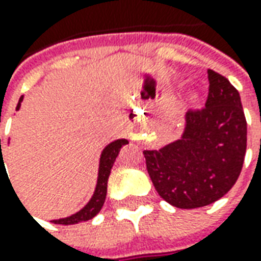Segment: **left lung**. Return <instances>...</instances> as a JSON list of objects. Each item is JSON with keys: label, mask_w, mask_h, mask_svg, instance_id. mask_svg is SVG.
<instances>
[{"label": "left lung", "mask_w": 261, "mask_h": 261, "mask_svg": "<svg viewBox=\"0 0 261 261\" xmlns=\"http://www.w3.org/2000/svg\"><path fill=\"white\" fill-rule=\"evenodd\" d=\"M205 107L189 110L179 140L145 149L149 178L162 199L175 207L211 205L238 181L246 155L247 123L239 92L212 69Z\"/></svg>", "instance_id": "left-lung-1"}]
</instances>
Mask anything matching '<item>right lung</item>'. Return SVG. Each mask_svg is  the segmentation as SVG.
Returning <instances> with one entry per match:
<instances>
[{
  "label": "right lung",
  "mask_w": 261,
  "mask_h": 261,
  "mask_svg": "<svg viewBox=\"0 0 261 261\" xmlns=\"http://www.w3.org/2000/svg\"><path fill=\"white\" fill-rule=\"evenodd\" d=\"M21 101H22V97L18 101V106H16V110L21 107ZM128 143L127 140H117V141H113L110 143L101 152V156H100V167H99V178H97V185H96V191L93 194L92 199L89 200L86 206L83 207L82 211H79L77 213H74L69 218H63V219L54 220V223H59V225H73V223H79V222H83V220L93 219L97 213L100 212V209L103 206L106 200V195H107V181H109V175H110V171L113 168V164L117 158L118 152H120V148ZM0 152H1V138H0ZM3 152H1V160L0 164H3Z\"/></svg>",
  "instance_id": "1"
}]
</instances>
